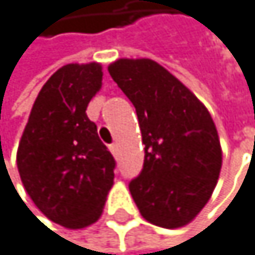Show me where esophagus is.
Segmentation results:
<instances>
[{"instance_id": "esophagus-1", "label": "esophagus", "mask_w": 255, "mask_h": 255, "mask_svg": "<svg viewBox=\"0 0 255 255\" xmlns=\"http://www.w3.org/2000/svg\"><path fill=\"white\" fill-rule=\"evenodd\" d=\"M109 149H111V152H112L114 155H117V154H118V144H117V143L111 144V146H109Z\"/></svg>"}]
</instances>
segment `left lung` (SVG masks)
Masks as SVG:
<instances>
[{"label": "left lung", "instance_id": "obj_1", "mask_svg": "<svg viewBox=\"0 0 255 255\" xmlns=\"http://www.w3.org/2000/svg\"><path fill=\"white\" fill-rule=\"evenodd\" d=\"M108 69L137 111L144 144L143 169L129 183L135 205L152 225H188L208 203L222 169L211 114L152 60L120 58Z\"/></svg>", "mask_w": 255, "mask_h": 255}]
</instances>
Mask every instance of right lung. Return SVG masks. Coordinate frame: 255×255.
<instances>
[{
    "mask_svg": "<svg viewBox=\"0 0 255 255\" xmlns=\"http://www.w3.org/2000/svg\"><path fill=\"white\" fill-rule=\"evenodd\" d=\"M101 64H66L39 91L19 140L24 189L44 216L69 229L95 223L114 185L115 160L86 115Z\"/></svg>",
    "mask_w": 255,
    "mask_h": 255,
    "instance_id": "right-lung-1",
    "label": "right lung"
}]
</instances>
